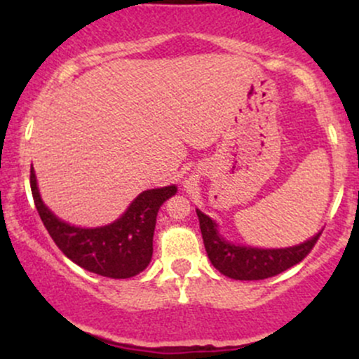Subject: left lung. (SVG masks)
Listing matches in <instances>:
<instances>
[{
	"label": "left lung",
	"mask_w": 359,
	"mask_h": 359,
	"mask_svg": "<svg viewBox=\"0 0 359 359\" xmlns=\"http://www.w3.org/2000/svg\"><path fill=\"white\" fill-rule=\"evenodd\" d=\"M196 212L199 217L205 251L212 266L224 277L233 280H265L282 273L302 262L323 233L320 229L304 243L285 248H258L228 241L219 233V226L212 217L201 209H196Z\"/></svg>",
	"instance_id": "1"
}]
</instances>
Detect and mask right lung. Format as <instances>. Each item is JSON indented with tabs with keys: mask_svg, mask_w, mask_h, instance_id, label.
I'll use <instances>...</instances> for the list:
<instances>
[{
	"mask_svg": "<svg viewBox=\"0 0 359 359\" xmlns=\"http://www.w3.org/2000/svg\"><path fill=\"white\" fill-rule=\"evenodd\" d=\"M30 185L35 208L55 245L69 259L90 273L108 278H130L142 273L154 255L156 214L177 194V185L147 189L138 194L116 221L82 228L55 216L40 196L34 167Z\"/></svg>",
	"mask_w": 359,
	"mask_h": 359,
	"instance_id": "1",
	"label": "right lung"
}]
</instances>
